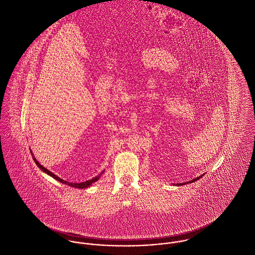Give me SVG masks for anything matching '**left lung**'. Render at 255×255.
Segmentation results:
<instances>
[{"instance_id":"8db88e82","label":"left lung","mask_w":255,"mask_h":255,"mask_svg":"<svg viewBox=\"0 0 255 255\" xmlns=\"http://www.w3.org/2000/svg\"><path fill=\"white\" fill-rule=\"evenodd\" d=\"M204 175H202V176H200V177H198V178H196V179H194V180H191L190 182H187V183H182V184H177L178 186H183V185H186V184H191V183H194L195 181H198V180H200L202 177H203Z\"/></svg>"}]
</instances>
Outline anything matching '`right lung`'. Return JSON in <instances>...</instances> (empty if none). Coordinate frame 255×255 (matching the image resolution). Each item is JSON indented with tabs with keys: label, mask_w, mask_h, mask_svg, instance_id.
<instances>
[{
	"label": "right lung",
	"mask_w": 255,
	"mask_h": 255,
	"mask_svg": "<svg viewBox=\"0 0 255 255\" xmlns=\"http://www.w3.org/2000/svg\"><path fill=\"white\" fill-rule=\"evenodd\" d=\"M32 154V153H31ZM32 158H33V161H34V163L36 164V166L42 171V172H44L45 174H47V175H49L50 177H52L53 179H55V180H57L58 182H60V183H62V184H65V185H68V186H70V187H73V188H76V189H85V188H88L89 186H91L93 183H95L98 179H99V177H100V175L99 176H97V177H95V178H93V179H91V180H88V181H86V182H82V183H68V182H66V181H64V180H62V179H60V178H58L57 176H55L53 173H51L50 171H48L47 169H45L43 166H41L36 160H35V158L32 156Z\"/></svg>",
	"instance_id": "add662e5"
}]
</instances>
